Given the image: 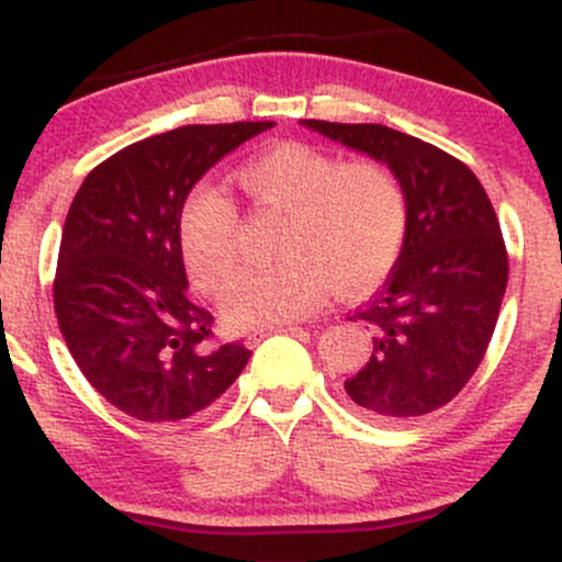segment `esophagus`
<instances>
[{"instance_id":"obj_1","label":"esophagus","mask_w":562,"mask_h":562,"mask_svg":"<svg viewBox=\"0 0 562 562\" xmlns=\"http://www.w3.org/2000/svg\"><path fill=\"white\" fill-rule=\"evenodd\" d=\"M299 330H301L299 325H280V327H274V333H299ZM269 333H272V330H254V333H248V338H245V344L254 348L256 344H261V340L267 338Z\"/></svg>"}]
</instances>
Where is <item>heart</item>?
Instances as JSON below:
<instances>
[{"instance_id":"heart-1","label":"heart","mask_w":562,"mask_h":562,"mask_svg":"<svg viewBox=\"0 0 562 562\" xmlns=\"http://www.w3.org/2000/svg\"><path fill=\"white\" fill-rule=\"evenodd\" d=\"M261 211L282 214L274 263L254 269L224 303L232 327L299 319L325 299L362 293L402 256L409 198L398 173L375 158L344 160L319 147L288 142L256 156L237 173ZM179 248L192 285L222 299L240 272V218L211 187L184 200Z\"/></svg>"}]
</instances>
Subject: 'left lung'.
<instances>
[{"label":"left lung","instance_id":"obj_1","mask_svg":"<svg viewBox=\"0 0 562 562\" xmlns=\"http://www.w3.org/2000/svg\"><path fill=\"white\" fill-rule=\"evenodd\" d=\"M303 124L389 164L406 187L402 256L351 317L372 330L370 362L344 385L378 420L428 415L465 389L499 317L509 267L492 200L462 160L396 128Z\"/></svg>","mask_w":562,"mask_h":562}]
</instances>
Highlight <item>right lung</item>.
<instances>
[{
    "label": "right lung",
    "instance_id": "add662e5",
    "mask_svg": "<svg viewBox=\"0 0 562 562\" xmlns=\"http://www.w3.org/2000/svg\"><path fill=\"white\" fill-rule=\"evenodd\" d=\"M269 126L190 124L139 139L94 166L70 203L57 325L83 378L134 420H187L248 364V348L218 344L214 314L187 295L179 214L216 160Z\"/></svg>",
    "mask_w": 562,
    "mask_h": 562
}]
</instances>
